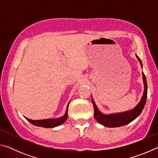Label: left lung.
<instances>
[{
    "label": "left lung",
    "mask_w": 158,
    "mask_h": 158,
    "mask_svg": "<svg viewBox=\"0 0 158 158\" xmlns=\"http://www.w3.org/2000/svg\"><path fill=\"white\" fill-rule=\"evenodd\" d=\"M136 57L139 61V63L142 68V63L141 60L137 55H136ZM143 75V81L144 85V90L142 97H141L139 102L137 104V105L134 107L131 110L121 112V113L117 114H104L99 111L97 106L93 99L92 98V102L93 107H94V118L99 123L104 125L105 127H117L123 126V125L130 123L134 120L137 118L139 116L141 111L143 109L145 106L146 98H147V92H148V86H147V81L146 79L145 74L142 73Z\"/></svg>",
    "instance_id": "1"
}]
</instances>
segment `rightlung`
Wrapping results in <instances>:
<instances>
[{
	"label": "right lung",
	"instance_id": "add662e5",
	"mask_svg": "<svg viewBox=\"0 0 158 158\" xmlns=\"http://www.w3.org/2000/svg\"><path fill=\"white\" fill-rule=\"evenodd\" d=\"M68 106H67L65 114L63 115V116L57 118H50V119H43V120H31L29 118H26V120L28 122H30L31 124H33L35 126L38 127H47V128H51V127H57L58 125L63 124L64 122H65L67 118H68Z\"/></svg>",
	"mask_w": 158,
	"mask_h": 158
}]
</instances>
